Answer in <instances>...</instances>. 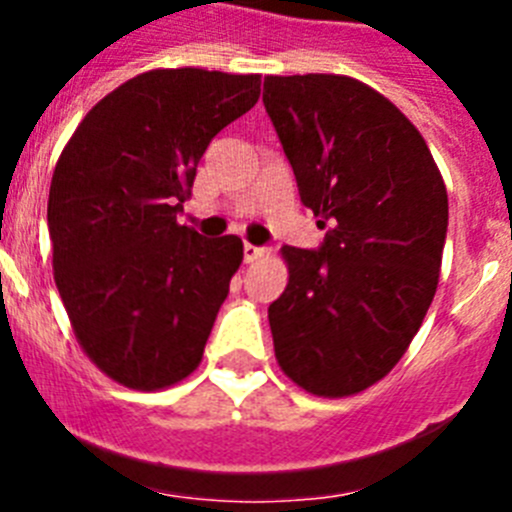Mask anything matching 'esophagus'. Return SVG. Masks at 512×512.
I'll list each match as a JSON object with an SVG mask.
<instances>
[{
	"label": "esophagus",
	"mask_w": 512,
	"mask_h": 512,
	"mask_svg": "<svg viewBox=\"0 0 512 512\" xmlns=\"http://www.w3.org/2000/svg\"><path fill=\"white\" fill-rule=\"evenodd\" d=\"M264 256H266V248L251 246V243L243 246V261H246V264H256V261L264 259Z\"/></svg>",
	"instance_id": "esophagus-1"
}]
</instances>
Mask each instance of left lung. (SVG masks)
<instances>
[{"instance_id":"8db88e82","label":"left lung","mask_w":512,"mask_h":512,"mask_svg":"<svg viewBox=\"0 0 512 512\" xmlns=\"http://www.w3.org/2000/svg\"><path fill=\"white\" fill-rule=\"evenodd\" d=\"M264 107L318 251L284 246L289 282L269 305L282 372L318 397L372 387L408 351L431 307L449 197L423 135L351 76H266Z\"/></svg>"}]
</instances>
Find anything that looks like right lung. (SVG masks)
Here are the masks:
<instances>
[{"instance_id":"obj_1","label":"right lung","mask_w":512,"mask_h":512,"mask_svg":"<svg viewBox=\"0 0 512 512\" xmlns=\"http://www.w3.org/2000/svg\"><path fill=\"white\" fill-rule=\"evenodd\" d=\"M259 94V74L146 71L94 104L58 158V295L84 354L130 390H164L200 366L243 241L202 238L176 215L210 140Z\"/></svg>"}]
</instances>
